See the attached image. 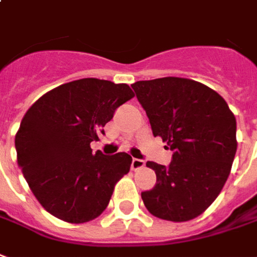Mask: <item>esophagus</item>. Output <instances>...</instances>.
I'll list each match as a JSON object with an SVG mask.
<instances>
[{"label": "esophagus", "mask_w": 257, "mask_h": 257, "mask_svg": "<svg viewBox=\"0 0 257 257\" xmlns=\"http://www.w3.org/2000/svg\"><path fill=\"white\" fill-rule=\"evenodd\" d=\"M145 160H142V159H132V164H131V168L132 170H139V168H142V167H145Z\"/></svg>", "instance_id": "obj_1"}]
</instances>
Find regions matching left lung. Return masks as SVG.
I'll return each mask as SVG.
<instances>
[{
  "label": "left lung",
  "instance_id": "obj_1",
  "mask_svg": "<svg viewBox=\"0 0 257 257\" xmlns=\"http://www.w3.org/2000/svg\"><path fill=\"white\" fill-rule=\"evenodd\" d=\"M132 89L153 135L172 152L168 166L147 161L157 184L142 192L143 203L163 220H192L216 200L228 178L236 153L234 114L217 91L191 79L139 80Z\"/></svg>",
  "mask_w": 257,
  "mask_h": 257
}]
</instances>
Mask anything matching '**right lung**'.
Instances as JSON below:
<instances>
[{
  "mask_svg": "<svg viewBox=\"0 0 257 257\" xmlns=\"http://www.w3.org/2000/svg\"><path fill=\"white\" fill-rule=\"evenodd\" d=\"M134 96L125 83L79 79L46 93L25 114L15 136L18 164L50 214L80 224L108 206L132 157L93 154L90 143L100 141L104 125Z\"/></svg>",
  "mask_w": 257,
  "mask_h": 257,
  "instance_id": "add662e5",
  "label": "right lung"
}]
</instances>
